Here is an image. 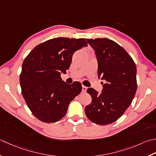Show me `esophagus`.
<instances>
[{"label": "esophagus", "mask_w": 156, "mask_h": 156, "mask_svg": "<svg viewBox=\"0 0 156 156\" xmlns=\"http://www.w3.org/2000/svg\"><path fill=\"white\" fill-rule=\"evenodd\" d=\"M82 92L85 93V92H86V91H87V87H85V86H82Z\"/></svg>", "instance_id": "1"}]
</instances>
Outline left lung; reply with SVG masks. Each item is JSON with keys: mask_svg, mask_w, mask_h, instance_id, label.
I'll use <instances>...</instances> for the list:
<instances>
[{"mask_svg": "<svg viewBox=\"0 0 156 156\" xmlns=\"http://www.w3.org/2000/svg\"><path fill=\"white\" fill-rule=\"evenodd\" d=\"M87 40L95 51L99 78L106 82L101 94L92 88L87 89L92 101L85 107V114L93 123L109 124L124 114L135 95L136 65L126 50L112 40Z\"/></svg>", "mask_w": 156, "mask_h": 156, "instance_id": "left-lung-1", "label": "left lung"}]
</instances>
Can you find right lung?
<instances>
[{"label": "right lung", "instance_id": "obj_1", "mask_svg": "<svg viewBox=\"0 0 156 156\" xmlns=\"http://www.w3.org/2000/svg\"><path fill=\"white\" fill-rule=\"evenodd\" d=\"M84 38H55L39 44L24 59L20 76L21 94L39 120L55 122L65 116L69 103L82 91V84L62 81L74 52L87 47Z\"/></svg>", "mask_w": 156, "mask_h": 156}]
</instances>
